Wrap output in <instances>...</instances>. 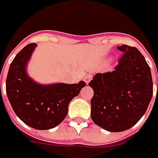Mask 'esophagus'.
Masks as SVG:
<instances>
[{
  "label": "esophagus",
  "instance_id": "1",
  "mask_svg": "<svg viewBox=\"0 0 158 158\" xmlns=\"http://www.w3.org/2000/svg\"><path fill=\"white\" fill-rule=\"evenodd\" d=\"M91 78H92V76H91L90 74H88V75L83 76V80H84V82H86L87 84H88L89 82V81L91 80Z\"/></svg>",
  "mask_w": 158,
  "mask_h": 158
}]
</instances>
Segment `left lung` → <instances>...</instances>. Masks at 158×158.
Here are the masks:
<instances>
[{"label":"left lung","mask_w":158,"mask_h":158,"mask_svg":"<svg viewBox=\"0 0 158 158\" xmlns=\"http://www.w3.org/2000/svg\"><path fill=\"white\" fill-rule=\"evenodd\" d=\"M112 72L98 73L89 83L94 90L90 116L110 132L131 128L144 115L153 96L151 71L136 47L123 45Z\"/></svg>","instance_id":"8db88e82"}]
</instances>
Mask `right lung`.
I'll list each match as a JSON object with an SVG mask.
<instances>
[{
    "mask_svg": "<svg viewBox=\"0 0 158 158\" xmlns=\"http://www.w3.org/2000/svg\"><path fill=\"white\" fill-rule=\"evenodd\" d=\"M36 46L31 43L23 47L11 62L6 92L14 112L23 122L35 129L46 130L63 121L70 101L86 83L81 81L74 84L40 85L34 82L27 76L25 68Z\"/></svg>",
    "mask_w": 158,
    "mask_h": 158,
    "instance_id": "add662e5",
    "label": "right lung"
}]
</instances>
